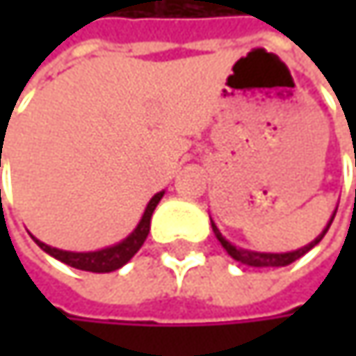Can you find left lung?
I'll return each instance as SVG.
<instances>
[{"label": "left lung", "instance_id": "obj_1", "mask_svg": "<svg viewBox=\"0 0 356 356\" xmlns=\"http://www.w3.org/2000/svg\"><path fill=\"white\" fill-rule=\"evenodd\" d=\"M336 210H338V206H336ZM336 210L332 212V216H330V220H327V225L323 227V231H321L320 235L312 241V243H307V245H303V248L299 249H293V251H253V249H243V248H237V245H233L227 237H222V233L218 231V227L214 225V220L210 218V222H212V231H214V235H216V239L220 241V245L227 249V253L235 259V261H239V264H245V266H251V268H280V266H289V264H293L295 259H299L301 255H305L309 249H314L318 243H320L321 239H323V235L327 233V229H330V225H332V220H334V216H336Z\"/></svg>", "mask_w": 356, "mask_h": 356}]
</instances>
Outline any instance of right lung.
<instances>
[{
	"label": "right lung",
	"instance_id": "add662e5",
	"mask_svg": "<svg viewBox=\"0 0 356 356\" xmlns=\"http://www.w3.org/2000/svg\"><path fill=\"white\" fill-rule=\"evenodd\" d=\"M165 195V189L154 193L150 197V202L146 204V210L140 218V222L136 225V229L125 237L121 239L119 243L115 245H108V248L97 249V251H65V249H57L38 241L36 237L35 243L38 248L42 249L44 253H49L51 257L76 268V270H84V272H97V274H105V272H113V270H119L121 266H125L136 253L138 249L144 245L148 233H150V220H152V212L154 208L159 206V202L163 200Z\"/></svg>",
	"mask_w": 356,
	"mask_h": 356
}]
</instances>
